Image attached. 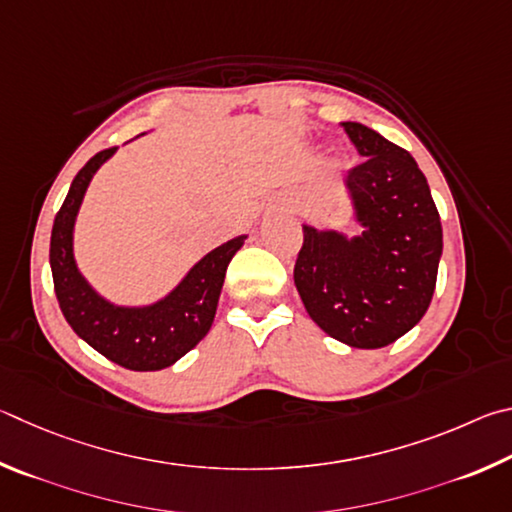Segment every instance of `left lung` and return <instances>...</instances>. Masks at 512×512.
<instances>
[{
    "mask_svg": "<svg viewBox=\"0 0 512 512\" xmlns=\"http://www.w3.org/2000/svg\"><path fill=\"white\" fill-rule=\"evenodd\" d=\"M362 155L346 175L360 236L303 224L294 285L310 319L337 342L382 348L429 308L443 254L441 215L416 159L380 132L346 121Z\"/></svg>",
    "mask_w": 512,
    "mask_h": 512,
    "instance_id": "obj_1",
    "label": "left lung"
}]
</instances>
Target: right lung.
I'll return each mask as SVG.
<instances>
[{"mask_svg":"<svg viewBox=\"0 0 512 512\" xmlns=\"http://www.w3.org/2000/svg\"><path fill=\"white\" fill-rule=\"evenodd\" d=\"M116 148L101 150L78 170L53 220L49 263L62 315L74 333L130 371H161L175 364L211 330L233 254L247 236H236L211 249L164 299L150 306H116L101 297L80 274L74 256V227L89 182Z\"/></svg>","mask_w":512,"mask_h":512,"instance_id":"1","label":"right lung"}]
</instances>
